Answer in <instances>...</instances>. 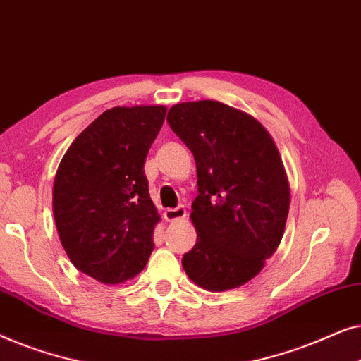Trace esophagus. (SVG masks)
<instances>
[{
	"mask_svg": "<svg viewBox=\"0 0 361 361\" xmlns=\"http://www.w3.org/2000/svg\"><path fill=\"white\" fill-rule=\"evenodd\" d=\"M185 207L184 205H179L176 207V209H166L164 210V219L167 221H176V220H182L185 216Z\"/></svg>",
	"mask_w": 361,
	"mask_h": 361,
	"instance_id": "34e87169",
	"label": "esophagus"
}]
</instances>
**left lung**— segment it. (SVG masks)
<instances>
[{
  "instance_id": "8db88e82",
  "label": "left lung",
  "mask_w": 361,
  "mask_h": 361,
  "mask_svg": "<svg viewBox=\"0 0 361 361\" xmlns=\"http://www.w3.org/2000/svg\"><path fill=\"white\" fill-rule=\"evenodd\" d=\"M172 131L194 154L197 243L182 258L200 288L228 290L263 269L284 235L289 182L273 137L245 111L214 100L177 103Z\"/></svg>"
}]
</instances>
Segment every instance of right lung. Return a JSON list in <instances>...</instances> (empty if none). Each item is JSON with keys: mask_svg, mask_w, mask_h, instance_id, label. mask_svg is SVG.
Wrapping results in <instances>:
<instances>
[{"mask_svg": "<svg viewBox=\"0 0 361 361\" xmlns=\"http://www.w3.org/2000/svg\"><path fill=\"white\" fill-rule=\"evenodd\" d=\"M166 106H115L75 137L52 190L59 238L72 264L105 284L145 269L159 215L145 174Z\"/></svg>", "mask_w": 361, "mask_h": 361, "instance_id": "right-lung-1", "label": "right lung"}]
</instances>
